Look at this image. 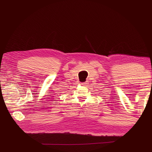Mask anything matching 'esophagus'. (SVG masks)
<instances>
[{
	"mask_svg": "<svg viewBox=\"0 0 152 152\" xmlns=\"http://www.w3.org/2000/svg\"><path fill=\"white\" fill-rule=\"evenodd\" d=\"M81 84H82V86H86V85L88 84V83H87V82H82Z\"/></svg>",
	"mask_w": 152,
	"mask_h": 152,
	"instance_id": "34e87169",
	"label": "esophagus"
}]
</instances>
